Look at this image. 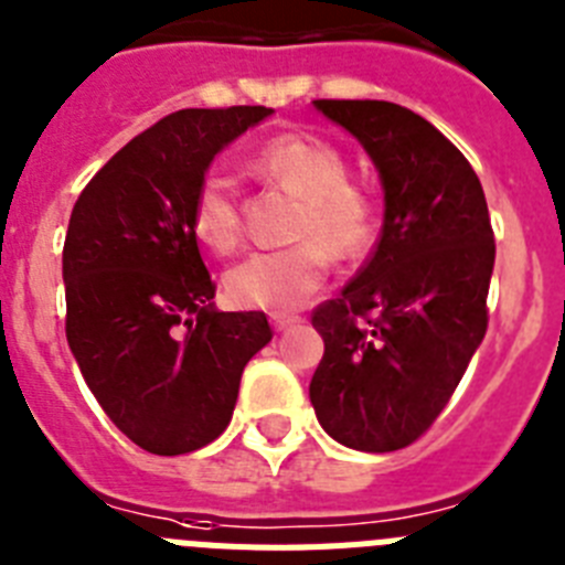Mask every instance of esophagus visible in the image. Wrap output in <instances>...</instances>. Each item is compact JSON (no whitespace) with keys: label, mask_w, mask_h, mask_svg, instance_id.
<instances>
[{"label":"esophagus","mask_w":565,"mask_h":565,"mask_svg":"<svg viewBox=\"0 0 565 565\" xmlns=\"http://www.w3.org/2000/svg\"><path fill=\"white\" fill-rule=\"evenodd\" d=\"M298 321H301L298 316H273V330L284 332V330H289V327H296Z\"/></svg>","instance_id":"1"}]
</instances>
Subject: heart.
<instances>
[{
    "label": "heart",
    "instance_id": "b5f03b06",
    "mask_svg": "<svg viewBox=\"0 0 565 565\" xmlns=\"http://www.w3.org/2000/svg\"><path fill=\"white\" fill-rule=\"evenodd\" d=\"M253 170L273 188L301 195L292 233L301 244L247 255L224 276V289L242 310L289 312L321 287L330 255L335 262H358L370 253L377 238V204L352 184L341 150L318 136L284 134L264 141L253 156ZM190 224L195 238L215 253H233L242 244V193L227 167L204 170Z\"/></svg>",
    "mask_w": 565,
    "mask_h": 565
}]
</instances>
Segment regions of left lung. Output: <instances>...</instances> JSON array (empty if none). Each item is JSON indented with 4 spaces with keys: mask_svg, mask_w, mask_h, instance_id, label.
Segmentation results:
<instances>
[{
    "mask_svg": "<svg viewBox=\"0 0 565 565\" xmlns=\"http://www.w3.org/2000/svg\"><path fill=\"white\" fill-rule=\"evenodd\" d=\"M375 161L384 230L341 296L318 303V424L361 452L426 435L489 327L494 233L472 164L424 116L392 102L316 99Z\"/></svg>",
    "mask_w": 565,
    "mask_h": 565,
    "instance_id": "obj_1",
    "label": "left lung"
}]
</instances>
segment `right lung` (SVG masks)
Segmentation results:
<instances>
[{
	"label": "right lung",
	"instance_id": "obj_1",
	"mask_svg": "<svg viewBox=\"0 0 565 565\" xmlns=\"http://www.w3.org/2000/svg\"><path fill=\"white\" fill-rule=\"evenodd\" d=\"M269 107H190L127 141L73 204L62 249L65 332L107 418L153 455L213 444L242 372L267 347L264 312H215L190 207L224 145Z\"/></svg>",
	"mask_w": 565,
	"mask_h": 565
}]
</instances>
